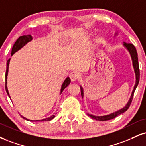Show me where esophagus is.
I'll return each mask as SVG.
<instances>
[{
    "instance_id": "esophagus-1",
    "label": "esophagus",
    "mask_w": 146,
    "mask_h": 146,
    "mask_svg": "<svg viewBox=\"0 0 146 146\" xmlns=\"http://www.w3.org/2000/svg\"><path fill=\"white\" fill-rule=\"evenodd\" d=\"M69 78L71 79V81L74 82V81H76L78 79H79V78H80V75L78 74V72L72 71L69 74Z\"/></svg>"
}]
</instances>
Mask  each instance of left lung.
<instances>
[{
	"label": "left lung",
	"mask_w": 146,
	"mask_h": 146,
	"mask_svg": "<svg viewBox=\"0 0 146 146\" xmlns=\"http://www.w3.org/2000/svg\"><path fill=\"white\" fill-rule=\"evenodd\" d=\"M124 45L125 46L126 48L128 49V50L129 51L130 54H131V57H132L133 59V66H134L135 68V74H136V83H135L134 89H133L132 94H131V99H130L129 103L126 104V105L123 109L122 110H119L116 112H114V113L110 114V115H103V116H94V115H90L88 114L89 116H90V117H92V119L96 120H99V121H106V120H112V119L115 118V117H117V115H120V114L123 113L124 112H125L129 108L130 105L131 104V102H132L133 98V95H134V92L135 89H136L137 86L139 82V62H138V55L137 53V50L135 47L134 46V45L132 44V43H124ZM81 89V94H82V96H84V92H83V89L82 88H80Z\"/></svg>",
	"instance_id": "8db88e82"
}]
</instances>
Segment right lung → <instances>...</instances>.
<instances>
[{
	"label": "right lung",
	"mask_w": 146,
	"mask_h": 146,
	"mask_svg": "<svg viewBox=\"0 0 146 146\" xmlns=\"http://www.w3.org/2000/svg\"><path fill=\"white\" fill-rule=\"evenodd\" d=\"M32 38H33V37L31 35H23V36H20V37L17 38V41L15 42L13 47H12L11 56L13 55L15 52H16L17 50H19L20 48H22V47L24 46V45L26 44V43H28V42L31 41V40H32ZM9 61H10V59H9L7 60V69H6V73H5V89H6V92H7V93L8 96H9V98H10V96H9V92H8L7 87V75H8V68H9ZM70 82H71V80H70L69 78H67L65 80H64V83H63L62 86V88H61V92H62V91L64 90V88H66L67 87L68 85H69ZM54 117H55V115H53L50 117H47V118L43 119V120H42L41 121H50V120H52L53 118H54ZM22 117L26 120L31 121V122H36V121L37 122V121H39V120H28V119L25 118L24 117Z\"/></svg>",
	"instance_id": "right-lung-1"
}]
</instances>
